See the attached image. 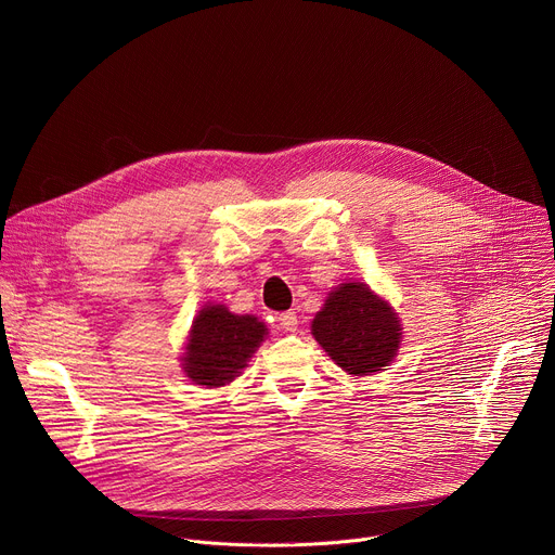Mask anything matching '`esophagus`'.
I'll list each match as a JSON object with an SVG mask.
<instances>
[{"mask_svg":"<svg viewBox=\"0 0 555 555\" xmlns=\"http://www.w3.org/2000/svg\"><path fill=\"white\" fill-rule=\"evenodd\" d=\"M279 327L283 330V332H296L298 330V315H296V311H283V313H279Z\"/></svg>","mask_w":555,"mask_h":555,"instance_id":"1","label":"esophagus"}]
</instances>
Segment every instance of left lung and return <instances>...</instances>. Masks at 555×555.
I'll list each match as a JSON object with an SVG mask.
<instances>
[{"instance_id":"1","label":"left lung","mask_w":555,"mask_h":555,"mask_svg":"<svg viewBox=\"0 0 555 555\" xmlns=\"http://www.w3.org/2000/svg\"><path fill=\"white\" fill-rule=\"evenodd\" d=\"M311 334L349 375L382 371L402 343L398 313L364 283L336 287L311 321Z\"/></svg>"}]
</instances>
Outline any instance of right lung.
I'll use <instances>...</instances> for the list:
<instances>
[{"instance_id": "add662e5", "label": "right lung", "mask_w": 555, "mask_h": 555, "mask_svg": "<svg viewBox=\"0 0 555 555\" xmlns=\"http://www.w3.org/2000/svg\"><path fill=\"white\" fill-rule=\"evenodd\" d=\"M268 336L257 315H236L223 305H206L193 321L182 356L184 373L199 386H223L248 366Z\"/></svg>"}]
</instances>
